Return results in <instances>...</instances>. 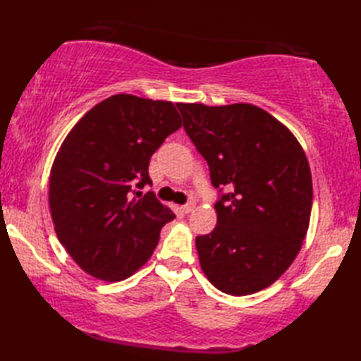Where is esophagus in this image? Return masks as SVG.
<instances>
[{"mask_svg": "<svg viewBox=\"0 0 361 361\" xmlns=\"http://www.w3.org/2000/svg\"><path fill=\"white\" fill-rule=\"evenodd\" d=\"M193 209H195V202H188V204L182 205V207H180V210H182L183 213H190V212H193Z\"/></svg>", "mask_w": 361, "mask_h": 361, "instance_id": "1", "label": "esophagus"}]
</instances>
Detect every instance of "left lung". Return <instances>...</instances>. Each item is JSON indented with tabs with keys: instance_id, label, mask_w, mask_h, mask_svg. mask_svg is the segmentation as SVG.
Listing matches in <instances>:
<instances>
[{
	"instance_id": "8db88e82",
	"label": "left lung",
	"mask_w": 361,
	"mask_h": 361,
	"mask_svg": "<svg viewBox=\"0 0 361 361\" xmlns=\"http://www.w3.org/2000/svg\"><path fill=\"white\" fill-rule=\"evenodd\" d=\"M183 129L207 160L218 221L196 237L213 286L246 296L274 283L300 251L310 224L313 187L302 146L263 109L178 104Z\"/></svg>"
}]
</instances>
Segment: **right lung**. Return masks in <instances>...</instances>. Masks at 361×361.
I'll return each instance as SVG.
<instances>
[{
	"label": "right lung",
	"mask_w": 361,
	"mask_h": 361,
	"mask_svg": "<svg viewBox=\"0 0 361 361\" xmlns=\"http://www.w3.org/2000/svg\"><path fill=\"white\" fill-rule=\"evenodd\" d=\"M182 126L170 101L114 94L80 118L49 174V210L59 241L87 274L130 277L149 260L174 213L151 191L149 159Z\"/></svg>",
	"instance_id": "right-lung-1"
}]
</instances>
